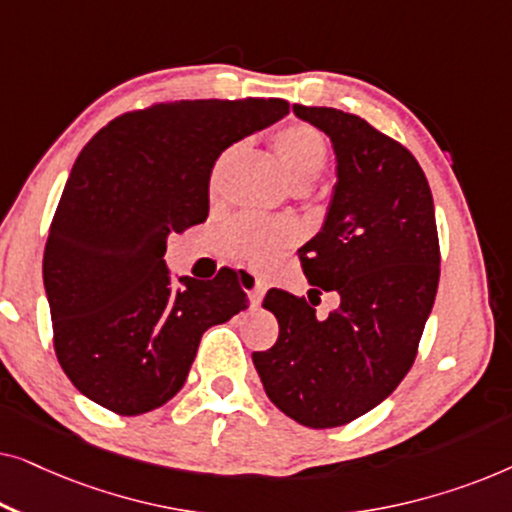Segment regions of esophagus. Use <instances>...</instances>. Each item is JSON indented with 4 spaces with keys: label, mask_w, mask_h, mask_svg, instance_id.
<instances>
[{
    "label": "esophagus",
    "mask_w": 512,
    "mask_h": 512,
    "mask_svg": "<svg viewBox=\"0 0 512 512\" xmlns=\"http://www.w3.org/2000/svg\"><path fill=\"white\" fill-rule=\"evenodd\" d=\"M242 277L251 282V303L254 305H261V300L265 296V289H268V284H265L263 277H258L256 272H242Z\"/></svg>",
    "instance_id": "1"
}]
</instances>
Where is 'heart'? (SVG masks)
Wrapping results in <instances>:
<instances>
[{
	"label": "heart",
	"instance_id": "1",
	"mask_svg": "<svg viewBox=\"0 0 512 512\" xmlns=\"http://www.w3.org/2000/svg\"><path fill=\"white\" fill-rule=\"evenodd\" d=\"M272 146H275V153L286 179L293 186H310L328 165V144L324 135L317 128H312V125H284L272 137ZM293 237H296V226L289 219L240 216L226 230V249L237 258L263 261L275 249L289 244Z\"/></svg>",
	"mask_w": 512,
	"mask_h": 512
}]
</instances>
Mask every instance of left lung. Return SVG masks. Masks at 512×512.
<instances>
[{"label": "left lung", "mask_w": 512, "mask_h": 512, "mask_svg": "<svg viewBox=\"0 0 512 512\" xmlns=\"http://www.w3.org/2000/svg\"><path fill=\"white\" fill-rule=\"evenodd\" d=\"M293 114L335 151L324 226L300 261L307 282L338 293L340 307L321 319L312 300L268 291L263 307L277 317L279 338L251 359L284 415L331 429L380 405L412 368L438 291L436 212L405 146L340 109L293 104Z\"/></svg>", "instance_id": "1"}]
</instances>
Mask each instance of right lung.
<instances>
[{"label": "right lung", "instance_id": "right-lung-1", "mask_svg": "<svg viewBox=\"0 0 512 512\" xmlns=\"http://www.w3.org/2000/svg\"><path fill=\"white\" fill-rule=\"evenodd\" d=\"M289 114V102L179 100L130 111L76 158L44 251L53 345L90 401L142 415L184 387L202 333L247 310L233 270L179 277L167 237L209 214V174L230 144Z\"/></svg>", "mask_w": 512, "mask_h": 512}]
</instances>
